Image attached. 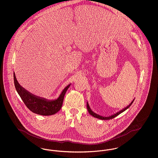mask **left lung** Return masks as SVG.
<instances>
[{"mask_svg":"<svg viewBox=\"0 0 158 158\" xmlns=\"http://www.w3.org/2000/svg\"><path fill=\"white\" fill-rule=\"evenodd\" d=\"M134 100L135 99H133V101L130 104V105H128L127 107H126L125 108H124L123 110H121L119 112H118V113H115V114H114L113 115H111V116H110V117H102V116H100V115H99L98 114H95V113H94L90 109V108H89V106L88 105V104L87 103V109H88V112L91 115H92L93 117H96V118H99V119H101V120H110V119H112V118H115V117H117V115H118L119 114H120L121 113H123V112H124L125 110H126L127 108H128L131 105L133 104V101H134Z\"/></svg>","mask_w":158,"mask_h":158,"instance_id":"1","label":"left lung"}]
</instances>
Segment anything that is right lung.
<instances>
[{
	"mask_svg": "<svg viewBox=\"0 0 158 158\" xmlns=\"http://www.w3.org/2000/svg\"><path fill=\"white\" fill-rule=\"evenodd\" d=\"M14 79L16 90L22 99L25 105L32 113L42 115H53L60 110L63 105L66 92L70 86V85H69L63 89L57 99L53 101H48L44 99L35 97L25 90L17 82L14 73Z\"/></svg>",
	"mask_w": 158,
	"mask_h": 158,
	"instance_id": "add662e5",
	"label": "right lung"
}]
</instances>
